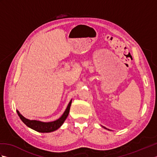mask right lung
<instances>
[{
	"label": "right lung",
	"instance_id": "add662e5",
	"mask_svg": "<svg viewBox=\"0 0 157 157\" xmlns=\"http://www.w3.org/2000/svg\"><path fill=\"white\" fill-rule=\"evenodd\" d=\"M71 101L72 100H71V101L69 102L65 111L62 115L61 117L57 120H56V121L51 122H42L40 121H36V120H29L25 118L24 117L20 114L18 111H17V114L21 121L28 127H29V128L35 130L36 132L41 133L52 132L59 129L63 125V123H64L69 113L70 106H71Z\"/></svg>",
	"mask_w": 157,
	"mask_h": 157
}]
</instances>
